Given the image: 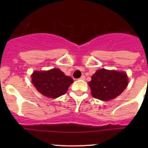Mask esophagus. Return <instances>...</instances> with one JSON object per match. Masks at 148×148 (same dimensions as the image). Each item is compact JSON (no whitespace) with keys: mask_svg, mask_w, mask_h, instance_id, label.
<instances>
[{"mask_svg":"<svg viewBox=\"0 0 148 148\" xmlns=\"http://www.w3.org/2000/svg\"><path fill=\"white\" fill-rule=\"evenodd\" d=\"M80 80H85V76L84 75H82L81 77L79 78Z\"/></svg>","mask_w":148,"mask_h":148,"instance_id":"1","label":"esophagus"}]
</instances>
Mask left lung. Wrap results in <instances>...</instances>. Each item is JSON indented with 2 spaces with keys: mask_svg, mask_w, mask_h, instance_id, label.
Segmentation results:
<instances>
[{
  "mask_svg": "<svg viewBox=\"0 0 148 148\" xmlns=\"http://www.w3.org/2000/svg\"><path fill=\"white\" fill-rule=\"evenodd\" d=\"M127 85L126 73L105 69L97 70L89 82L92 97L102 101H109L118 97Z\"/></svg>",
  "mask_w": 148,
  "mask_h": 148,
  "instance_id": "left-lung-1",
  "label": "left lung"
}]
</instances>
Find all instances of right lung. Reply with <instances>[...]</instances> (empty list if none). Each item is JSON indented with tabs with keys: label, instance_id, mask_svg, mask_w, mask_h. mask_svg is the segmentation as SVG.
Wrapping results in <instances>:
<instances>
[{
	"label": "right lung",
	"instance_id": "1",
	"mask_svg": "<svg viewBox=\"0 0 148 148\" xmlns=\"http://www.w3.org/2000/svg\"><path fill=\"white\" fill-rule=\"evenodd\" d=\"M31 79L38 92L53 99L64 95L74 82L71 77L55 68L49 71H35L31 75Z\"/></svg>",
	"mask_w": 148,
	"mask_h": 148
}]
</instances>
